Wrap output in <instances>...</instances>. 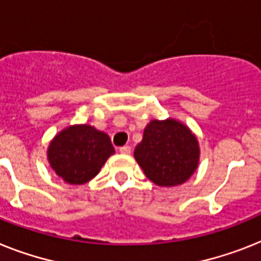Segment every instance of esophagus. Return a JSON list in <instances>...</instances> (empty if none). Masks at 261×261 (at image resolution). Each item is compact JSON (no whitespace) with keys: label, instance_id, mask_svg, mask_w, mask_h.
I'll list each match as a JSON object with an SVG mask.
<instances>
[{"label":"esophagus","instance_id":"1","mask_svg":"<svg viewBox=\"0 0 261 261\" xmlns=\"http://www.w3.org/2000/svg\"><path fill=\"white\" fill-rule=\"evenodd\" d=\"M119 152H120V154L128 155L131 152V147H130V146H123V147L119 148Z\"/></svg>","mask_w":261,"mask_h":261}]
</instances>
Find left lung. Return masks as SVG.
Returning a JSON list of instances; mask_svg holds the SVG:
<instances>
[{
	"mask_svg": "<svg viewBox=\"0 0 261 261\" xmlns=\"http://www.w3.org/2000/svg\"><path fill=\"white\" fill-rule=\"evenodd\" d=\"M198 139L176 119L151 120L134 151L138 164L152 183L174 187L190 179L199 164Z\"/></svg>",
	"mask_w": 261,
	"mask_h": 261,
	"instance_id": "1",
	"label": "left lung"
}]
</instances>
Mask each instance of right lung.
I'll return each mask as SVG.
<instances>
[{
  "mask_svg": "<svg viewBox=\"0 0 261 261\" xmlns=\"http://www.w3.org/2000/svg\"><path fill=\"white\" fill-rule=\"evenodd\" d=\"M115 152L110 138L90 124H74L54 137L47 161L56 174L70 185H83L95 176Z\"/></svg>",
  "mask_w": 261,
  "mask_h": 261,
  "instance_id": "1",
  "label": "right lung"
}]
</instances>
